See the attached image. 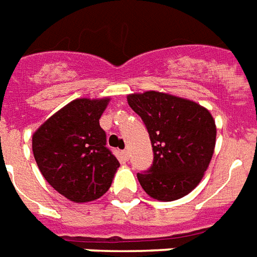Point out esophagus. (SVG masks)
I'll list each match as a JSON object with an SVG mask.
<instances>
[{
  "instance_id": "esophagus-1",
  "label": "esophagus",
  "mask_w": 257,
  "mask_h": 257,
  "mask_svg": "<svg viewBox=\"0 0 257 257\" xmlns=\"http://www.w3.org/2000/svg\"><path fill=\"white\" fill-rule=\"evenodd\" d=\"M121 154H122V157L125 160H128L129 159V153H128V150H122V152H121Z\"/></svg>"
}]
</instances>
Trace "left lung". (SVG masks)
Returning a JSON list of instances; mask_svg holds the SVG:
<instances>
[{
    "label": "left lung",
    "mask_w": 257,
    "mask_h": 257,
    "mask_svg": "<svg viewBox=\"0 0 257 257\" xmlns=\"http://www.w3.org/2000/svg\"><path fill=\"white\" fill-rule=\"evenodd\" d=\"M129 107L145 122L153 164L138 179L149 196L163 202L188 195L202 181L216 146V123L204 107L160 91L128 96Z\"/></svg>",
    "instance_id": "obj_1"
}]
</instances>
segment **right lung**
I'll return each instance as SVG.
<instances>
[{
	"mask_svg": "<svg viewBox=\"0 0 257 257\" xmlns=\"http://www.w3.org/2000/svg\"><path fill=\"white\" fill-rule=\"evenodd\" d=\"M108 101L73 100L33 134V154L43 177L75 203L103 196L119 167L98 122Z\"/></svg>",
	"mask_w": 257,
	"mask_h": 257,
	"instance_id": "right-lung-1",
	"label": "right lung"
}]
</instances>
